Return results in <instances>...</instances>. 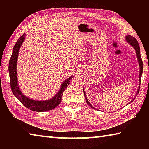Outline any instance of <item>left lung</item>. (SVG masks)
<instances>
[{
    "instance_id": "1",
    "label": "left lung",
    "mask_w": 149,
    "mask_h": 149,
    "mask_svg": "<svg viewBox=\"0 0 149 149\" xmlns=\"http://www.w3.org/2000/svg\"><path fill=\"white\" fill-rule=\"evenodd\" d=\"M125 41H127V42L128 44H130L131 46H132L133 49H135V52H136V55H137V60H138V62H139V84L141 83V76H142V74H143V61H142V59H141V53H140V47H139V45L138 42L137 41V39H136L135 37H133L132 36H131V35H126L125 36ZM140 86H139L138 89H137V95H137L138 93H139V91L140 89ZM84 95H85V100H86V102H87V104L90 106V107H91L93 109H95V108H94L93 107V106L90 104V102H89V100H88L87 98V96L86 94H85V90H84ZM134 99L132 100V101H131L130 103H131L132 102H133V100ZM129 103V104H130Z\"/></svg>"
}]
</instances>
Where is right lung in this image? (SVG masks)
I'll use <instances>...</instances> for the list:
<instances>
[{
    "label": "right lung",
    "mask_w": 149,
    "mask_h": 149,
    "mask_svg": "<svg viewBox=\"0 0 149 149\" xmlns=\"http://www.w3.org/2000/svg\"><path fill=\"white\" fill-rule=\"evenodd\" d=\"M26 33L22 35L19 38L17 39L16 45L13 48V51L10 59L9 61L8 72L10 75V87L14 95L18 99L25 107L28 109L35 111V112H45V111H49L54 109L58 105L62 100V94L65 89H66L68 85H69L70 80L72 79L73 76L67 78L66 79L63 81L60 85V89L57 93L51 99L45 100H36L30 99L24 95L22 93L19 88L18 81H17V58L19 49L21 47L22 43L24 41Z\"/></svg>",
    "instance_id": "add662e5"
}]
</instances>
